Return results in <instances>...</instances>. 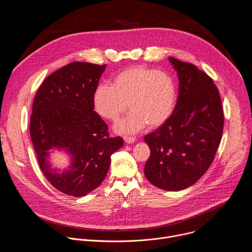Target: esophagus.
I'll return each mask as SVG.
<instances>
[{
	"instance_id": "34e87169",
	"label": "esophagus",
	"mask_w": 252,
	"mask_h": 252,
	"mask_svg": "<svg viewBox=\"0 0 252 252\" xmlns=\"http://www.w3.org/2000/svg\"><path fill=\"white\" fill-rule=\"evenodd\" d=\"M124 139H125V141H126V143H132V142H134V140H135V137H134V136H128V135H125V136H124Z\"/></svg>"
}]
</instances>
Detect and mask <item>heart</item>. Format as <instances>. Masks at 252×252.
<instances>
[{
	"instance_id": "b5f03b06",
	"label": "heart",
	"mask_w": 252,
	"mask_h": 252,
	"mask_svg": "<svg viewBox=\"0 0 252 252\" xmlns=\"http://www.w3.org/2000/svg\"><path fill=\"white\" fill-rule=\"evenodd\" d=\"M176 95V85L169 74L135 65L120 71L113 85H98L93 100L95 112L113 122L129 106L131 112L117 124L116 130L133 133L147 124L152 127L162 125L174 110Z\"/></svg>"
}]
</instances>
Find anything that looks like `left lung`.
<instances>
[{
	"label": "left lung",
	"mask_w": 252,
	"mask_h": 252,
	"mask_svg": "<svg viewBox=\"0 0 252 252\" xmlns=\"http://www.w3.org/2000/svg\"><path fill=\"white\" fill-rule=\"evenodd\" d=\"M177 71L179 91L171 116L145 140L151 156L145 174L155 187L182 190L205 173L221 140L224 115L213 80L196 65L168 58Z\"/></svg>",
	"instance_id": "1"
}]
</instances>
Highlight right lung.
Wrapping results in <instances>:
<instances>
[{
    "label": "right lung",
    "mask_w": 252,
    "mask_h": 252,
    "mask_svg": "<svg viewBox=\"0 0 252 252\" xmlns=\"http://www.w3.org/2000/svg\"><path fill=\"white\" fill-rule=\"evenodd\" d=\"M105 64L67 63L42 83L32 102L30 133L39 165L49 183L76 197L95 189L121 149V136L111 137L107 125L94 111V93ZM63 148L72 165L62 174L52 169L48 151Z\"/></svg>",
    "instance_id": "right-lung-1"
}]
</instances>
